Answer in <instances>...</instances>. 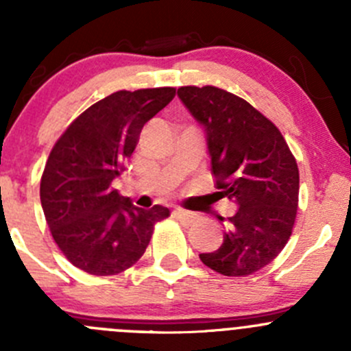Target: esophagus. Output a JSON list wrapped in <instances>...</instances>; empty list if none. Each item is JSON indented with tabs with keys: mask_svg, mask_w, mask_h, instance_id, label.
Returning <instances> with one entry per match:
<instances>
[{
	"mask_svg": "<svg viewBox=\"0 0 351 351\" xmlns=\"http://www.w3.org/2000/svg\"><path fill=\"white\" fill-rule=\"evenodd\" d=\"M173 214H175L176 219H180V221L183 222H193L197 219V214H193V212H189V210H183V208H175Z\"/></svg>",
	"mask_w": 351,
	"mask_h": 351,
	"instance_id": "34e87169",
	"label": "esophagus"
}]
</instances>
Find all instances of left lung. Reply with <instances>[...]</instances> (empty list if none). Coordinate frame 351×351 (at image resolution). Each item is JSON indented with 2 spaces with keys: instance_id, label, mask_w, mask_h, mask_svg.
<instances>
[{
  "instance_id": "left-lung-1",
  "label": "left lung",
  "mask_w": 351,
  "mask_h": 351,
  "mask_svg": "<svg viewBox=\"0 0 351 351\" xmlns=\"http://www.w3.org/2000/svg\"><path fill=\"white\" fill-rule=\"evenodd\" d=\"M178 98L202 125L219 198L238 205L224 241L202 263L226 277L251 275L289 241L299 205V169L280 130L246 100L215 86H182Z\"/></svg>"
}]
</instances>
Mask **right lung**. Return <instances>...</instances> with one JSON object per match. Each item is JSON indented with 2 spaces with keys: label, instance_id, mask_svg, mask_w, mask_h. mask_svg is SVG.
Masks as SVG:
<instances>
[{
  "label": "right lung",
  "instance_id": "obj_1",
  "mask_svg": "<svg viewBox=\"0 0 351 351\" xmlns=\"http://www.w3.org/2000/svg\"><path fill=\"white\" fill-rule=\"evenodd\" d=\"M175 97V88L117 91L84 110L56 143L40 180L52 238L74 267L115 275L144 254L162 205L139 208L112 186L139 134Z\"/></svg>",
  "mask_w": 351,
  "mask_h": 351
}]
</instances>
